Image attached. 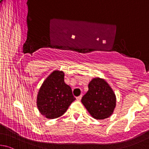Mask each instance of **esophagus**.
<instances>
[{"label": "esophagus", "instance_id": "esophagus-1", "mask_svg": "<svg viewBox=\"0 0 149 149\" xmlns=\"http://www.w3.org/2000/svg\"><path fill=\"white\" fill-rule=\"evenodd\" d=\"M82 97V95H80V96H79V97H77V101H80V100H81Z\"/></svg>", "mask_w": 149, "mask_h": 149}]
</instances>
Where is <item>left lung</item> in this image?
<instances>
[{
    "label": "left lung",
    "instance_id": "left-lung-1",
    "mask_svg": "<svg viewBox=\"0 0 149 149\" xmlns=\"http://www.w3.org/2000/svg\"><path fill=\"white\" fill-rule=\"evenodd\" d=\"M81 101L93 118L103 120L113 114L116 98L107 82L96 77L90 82L88 91L83 96Z\"/></svg>",
    "mask_w": 149,
    "mask_h": 149
}]
</instances>
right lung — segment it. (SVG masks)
Returning a JSON list of instances; mask_svg holds the SVG:
<instances>
[{
    "label": "right lung",
    "instance_id": "obj_1",
    "mask_svg": "<svg viewBox=\"0 0 149 149\" xmlns=\"http://www.w3.org/2000/svg\"><path fill=\"white\" fill-rule=\"evenodd\" d=\"M75 100L71 88L64 82V72L56 70L46 78L39 89L36 105L42 115L54 119L62 116Z\"/></svg>",
    "mask_w": 149,
    "mask_h": 149
}]
</instances>
